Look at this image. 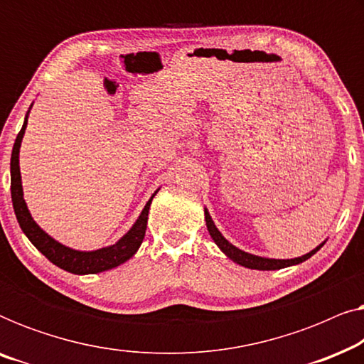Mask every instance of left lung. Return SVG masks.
<instances>
[{
	"label": "left lung",
	"instance_id": "1",
	"mask_svg": "<svg viewBox=\"0 0 364 364\" xmlns=\"http://www.w3.org/2000/svg\"><path fill=\"white\" fill-rule=\"evenodd\" d=\"M205 222H207L208 233H210V237L213 238V242H215L217 245L220 247V250L225 253V255L230 258V260L238 263V265L247 267V268H253V270H280V268L296 265V263L305 262L311 255H315V253L323 247V243H321L320 247H316L315 250H311L310 253H306V255L298 257V258H291V260H275V258H263V257H257V255H252V253L238 250V248L233 247L230 242H227L225 238H223L222 233L218 232V228L213 225L212 218H210V215H208L207 210H205Z\"/></svg>",
	"mask_w": 364,
	"mask_h": 364
}]
</instances>
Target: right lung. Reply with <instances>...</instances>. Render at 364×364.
I'll list each match as a JSON object with an SVG mask.
<instances>
[{
	"instance_id": "right-lung-1",
	"label": "right lung",
	"mask_w": 364,
	"mask_h": 364,
	"mask_svg": "<svg viewBox=\"0 0 364 364\" xmlns=\"http://www.w3.org/2000/svg\"><path fill=\"white\" fill-rule=\"evenodd\" d=\"M24 129H26V121H24L21 131H19L16 141L13 146L11 154V198L14 213H16L18 223L21 230L26 233V237L31 240L34 247L63 270L76 273V275H87V273H99L111 270L114 267H119L121 263L127 262L134 253L139 250L141 243L146 235L147 228V217H149V207H151V200L146 203L141 217L134 223V227L119 240L116 245L101 248L96 252H77L73 248H68L61 245V243L54 240L43 232L38 227V223L31 218L26 203L23 198V187H21V173H19V147H21V139L24 136Z\"/></svg>"
}]
</instances>
